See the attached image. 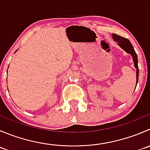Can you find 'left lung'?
<instances>
[{"label": "left lung", "instance_id": "8db88e82", "mask_svg": "<svg viewBox=\"0 0 150 150\" xmlns=\"http://www.w3.org/2000/svg\"><path fill=\"white\" fill-rule=\"evenodd\" d=\"M113 36V39L115 42H118V45L127 53H130V55L133 57V61L134 62V67L136 69V85L138 83V80H139V66H138V57L137 55H136V51H135L134 48H133V45H131L130 42L127 39L122 37L121 36H119V35L116 34V33H113L112 34Z\"/></svg>", "mask_w": 150, "mask_h": 150}]
</instances>
